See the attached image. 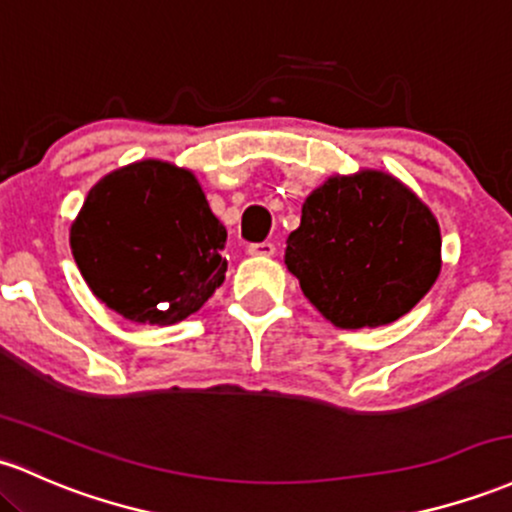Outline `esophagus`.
<instances>
[{
	"label": "esophagus",
	"instance_id": "34e87169",
	"mask_svg": "<svg viewBox=\"0 0 512 512\" xmlns=\"http://www.w3.org/2000/svg\"><path fill=\"white\" fill-rule=\"evenodd\" d=\"M247 252H250L252 257H272L274 252H277V247H274V243H269V240H265V243L247 245Z\"/></svg>",
	"mask_w": 512,
	"mask_h": 512
}]
</instances>
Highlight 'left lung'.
Instances as JSON below:
<instances>
[{"label":"left lung","instance_id":"8db88e82","mask_svg":"<svg viewBox=\"0 0 512 512\" xmlns=\"http://www.w3.org/2000/svg\"><path fill=\"white\" fill-rule=\"evenodd\" d=\"M440 226L391 174L330 177L303 201L286 238V267L335 328H376L406 316L440 274Z\"/></svg>","mask_w":512,"mask_h":512}]
</instances>
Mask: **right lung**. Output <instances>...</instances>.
Here are the masks:
<instances>
[{
    "label": "right lung",
    "instance_id": "1",
    "mask_svg": "<svg viewBox=\"0 0 512 512\" xmlns=\"http://www.w3.org/2000/svg\"><path fill=\"white\" fill-rule=\"evenodd\" d=\"M226 238L192 172L145 160L87 194L70 247L106 306L136 323L172 325L223 284Z\"/></svg>",
    "mask_w": 512,
    "mask_h": 512
}]
</instances>
